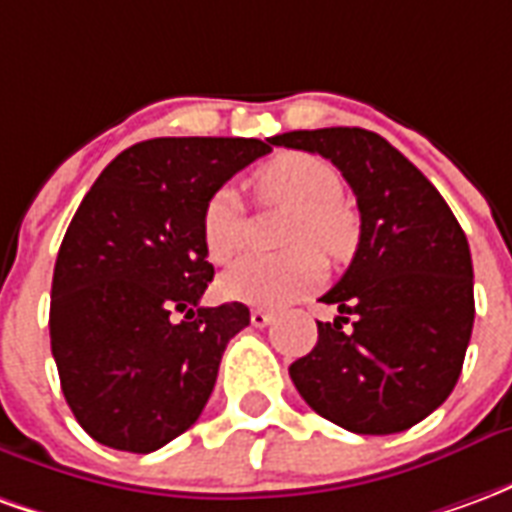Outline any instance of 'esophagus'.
Instances as JSON below:
<instances>
[{
	"label": "esophagus",
	"instance_id": "obj_1",
	"mask_svg": "<svg viewBox=\"0 0 512 512\" xmlns=\"http://www.w3.org/2000/svg\"><path fill=\"white\" fill-rule=\"evenodd\" d=\"M249 321H252V326H257V329H263V326H268V323L274 321V315L266 310H252L249 312Z\"/></svg>",
	"mask_w": 512,
	"mask_h": 512
}]
</instances>
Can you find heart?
I'll return each instance as SVG.
<instances>
[{"label": "heart", "instance_id": "1", "mask_svg": "<svg viewBox=\"0 0 512 512\" xmlns=\"http://www.w3.org/2000/svg\"><path fill=\"white\" fill-rule=\"evenodd\" d=\"M257 200L293 208L282 244L293 246L282 255H252L227 268L219 293L227 301L279 310L321 285L326 274L321 252L332 263H343L359 246V219L345 205L340 172L307 153H285L252 175ZM246 241L241 200L233 189L213 191L202 211V249L211 263L233 260Z\"/></svg>", "mask_w": 512, "mask_h": 512}]
</instances>
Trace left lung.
<instances>
[{
  "label": "left lung",
  "mask_w": 512,
  "mask_h": 512,
  "mask_svg": "<svg viewBox=\"0 0 512 512\" xmlns=\"http://www.w3.org/2000/svg\"><path fill=\"white\" fill-rule=\"evenodd\" d=\"M274 145L329 158L354 189L362 235L321 301L318 343L290 365L312 411L365 436L400 433L450 397L472 340L469 241L436 186L365 128L288 131Z\"/></svg>",
  "instance_id": "left-lung-1"
}]
</instances>
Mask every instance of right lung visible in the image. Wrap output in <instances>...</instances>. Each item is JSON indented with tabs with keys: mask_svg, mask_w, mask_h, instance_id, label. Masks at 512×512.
Here are the masks:
<instances>
[{
	"mask_svg": "<svg viewBox=\"0 0 512 512\" xmlns=\"http://www.w3.org/2000/svg\"><path fill=\"white\" fill-rule=\"evenodd\" d=\"M271 139L161 136L101 172L62 238L51 354L73 417L98 444L153 452L189 430L244 304L200 307L213 279L202 211Z\"/></svg>",
	"mask_w": 512,
	"mask_h": 512,
	"instance_id": "right-lung-1",
	"label": "right lung"
}]
</instances>
